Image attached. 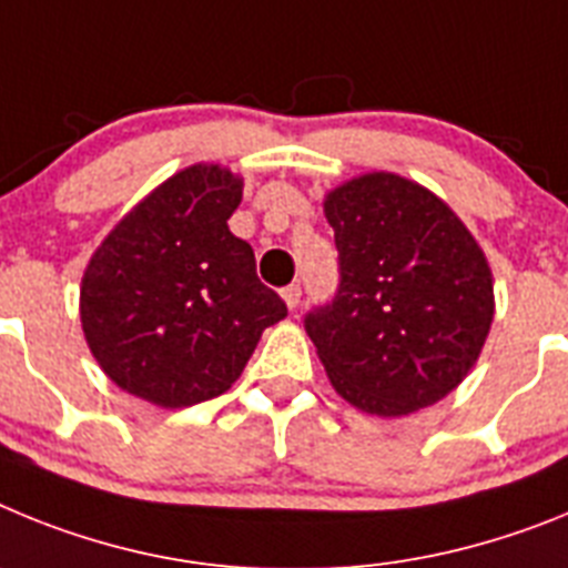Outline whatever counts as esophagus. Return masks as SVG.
I'll return each instance as SVG.
<instances>
[{"label":"esophagus","mask_w":568,"mask_h":568,"mask_svg":"<svg viewBox=\"0 0 568 568\" xmlns=\"http://www.w3.org/2000/svg\"><path fill=\"white\" fill-rule=\"evenodd\" d=\"M300 297H303V291H300L297 283L285 285V288H283V300H285V305H288L291 312H294V308H297V305H300Z\"/></svg>","instance_id":"esophagus-1"}]
</instances>
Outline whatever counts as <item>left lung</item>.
I'll return each instance as SVG.
<instances>
[{
  "instance_id": "8db88e82",
  "label": "left lung",
  "mask_w": 568,
  "mask_h": 568,
  "mask_svg": "<svg viewBox=\"0 0 568 568\" xmlns=\"http://www.w3.org/2000/svg\"><path fill=\"white\" fill-rule=\"evenodd\" d=\"M339 285L305 332L339 397L403 417L455 392L495 320L486 254L440 196L374 171L325 194Z\"/></svg>"
}]
</instances>
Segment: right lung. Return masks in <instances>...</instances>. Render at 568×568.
<instances>
[{
	"label": "right lung",
	"mask_w": 568,
	"mask_h": 568,
	"mask_svg": "<svg viewBox=\"0 0 568 568\" xmlns=\"http://www.w3.org/2000/svg\"><path fill=\"white\" fill-rule=\"evenodd\" d=\"M240 200V176L200 162L151 191L93 251L79 320L122 392L162 408L220 397L288 314L256 277L254 248L229 231Z\"/></svg>",
	"instance_id": "1"
}]
</instances>
